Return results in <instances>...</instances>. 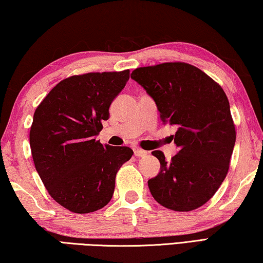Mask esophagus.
I'll return each instance as SVG.
<instances>
[{
    "label": "esophagus",
    "mask_w": 263,
    "mask_h": 263,
    "mask_svg": "<svg viewBox=\"0 0 263 263\" xmlns=\"http://www.w3.org/2000/svg\"><path fill=\"white\" fill-rule=\"evenodd\" d=\"M147 152H145V150H142V149H135L134 150V155L136 157H144V156H147Z\"/></svg>",
    "instance_id": "34e87169"
}]
</instances>
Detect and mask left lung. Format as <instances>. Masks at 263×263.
Here are the masks:
<instances>
[{"mask_svg": "<svg viewBox=\"0 0 263 263\" xmlns=\"http://www.w3.org/2000/svg\"><path fill=\"white\" fill-rule=\"evenodd\" d=\"M156 102L164 124L177 126L179 152L170 161L153 152L161 171L148 180L149 190L164 208L189 212L214 196L225 179L235 143L230 102L221 86L191 64L162 63L132 72Z\"/></svg>", "mask_w": 263, "mask_h": 263, "instance_id": "1", "label": "left lung"}]
</instances>
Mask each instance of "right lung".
Returning a JSON list of instances; mask_svg holds the SVG:
<instances>
[{
    "mask_svg": "<svg viewBox=\"0 0 263 263\" xmlns=\"http://www.w3.org/2000/svg\"><path fill=\"white\" fill-rule=\"evenodd\" d=\"M128 79L129 70L68 77L34 110L30 128L34 167L49 195L71 212L89 213L108 204L116 174L134 154L96 140Z\"/></svg>",
    "mask_w": 263,
    "mask_h": 263,
    "instance_id": "obj_1",
    "label": "right lung"
}]
</instances>
